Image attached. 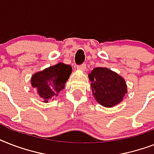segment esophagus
I'll return each instance as SVG.
<instances>
[{"label":"esophagus","mask_w":154,"mask_h":154,"mask_svg":"<svg viewBox=\"0 0 154 154\" xmlns=\"http://www.w3.org/2000/svg\"><path fill=\"white\" fill-rule=\"evenodd\" d=\"M77 68L80 70H85L86 69V65H85V64H82V65H77Z\"/></svg>","instance_id":"1"}]
</instances>
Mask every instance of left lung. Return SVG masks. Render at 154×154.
<instances>
[{
	"label": "left lung",
	"instance_id": "1",
	"mask_svg": "<svg viewBox=\"0 0 154 154\" xmlns=\"http://www.w3.org/2000/svg\"><path fill=\"white\" fill-rule=\"evenodd\" d=\"M89 77L94 97L105 107L116 105L127 94L125 80L107 68H94Z\"/></svg>",
	"mask_w": 154,
	"mask_h": 154
}]
</instances>
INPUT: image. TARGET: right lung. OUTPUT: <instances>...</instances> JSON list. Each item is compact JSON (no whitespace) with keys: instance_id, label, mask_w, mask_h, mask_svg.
<instances>
[{"instance_id":"add662e5","label":"right lung","mask_w":154,"mask_h":154,"mask_svg":"<svg viewBox=\"0 0 154 154\" xmlns=\"http://www.w3.org/2000/svg\"><path fill=\"white\" fill-rule=\"evenodd\" d=\"M71 72L72 67L70 65L59 63L35 73L32 77L31 83L32 87L37 89L44 102H48L49 99L57 96L64 89Z\"/></svg>"}]
</instances>
